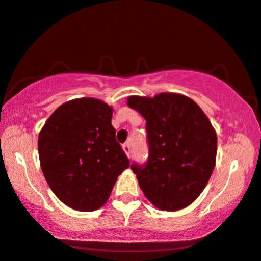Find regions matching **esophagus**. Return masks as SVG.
I'll return each mask as SVG.
<instances>
[{
	"instance_id": "1",
	"label": "esophagus",
	"mask_w": 261,
	"mask_h": 261,
	"mask_svg": "<svg viewBox=\"0 0 261 261\" xmlns=\"http://www.w3.org/2000/svg\"><path fill=\"white\" fill-rule=\"evenodd\" d=\"M123 149L125 151V154H126L127 158H130V154H131V148H130V144H124L123 146Z\"/></svg>"
}]
</instances>
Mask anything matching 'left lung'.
Returning <instances> with one entry per match:
<instances>
[{
  "label": "left lung",
  "instance_id": "1",
  "mask_svg": "<svg viewBox=\"0 0 261 261\" xmlns=\"http://www.w3.org/2000/svg\"><path fill=\"white\" fill-rule=\"evenodd\" d=\"M127 106L147 121L148 161L131 165L144 196L158 210L186 208L202 193L216 166V130L199 105L182 94L128 96Z\"/></svg>",
  "mask_w": 261,
  "mask_h": 261
}]
</instances>
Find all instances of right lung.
Masks as SVG:
<instances>
[{
  "instance_id": "right-lung-1",
  "label": "right lung",
  "mask_w": 261,
  "mask_h": 261,
  "mask_svg": "<svg viewBox=\"0 0 261 261\" xmlns=\"http://www.w3.org/2000/svg\"><path fill=\"white\" fill-rule=\"evenodd\" d=\"M113 108L94 97L67 101L38 135L42 172L66 206L82 212L107 202L118 176L130 161L115 140Z\"/></svg>"
}]
</instances>
